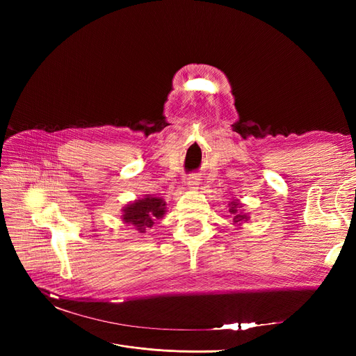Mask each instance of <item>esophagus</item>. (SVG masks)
Returning a JSON list of instances; mask_svg holds the SVG:
<instances>
[{
  "instance_id": "1",
  "label": "esophagus",
  "mask_w": 356,
  "mask_h": 356,
  "mask_svg": "<svg viewBox=\"0 0 356 356\" xmlns=\"http://www.w3.org/2000/svg\"><path fill=\"white\" fill-rule=\"evenodd\" d=\"M199 184H200V178L197 175H191L188 179H187V187L190 190H196L199 188Z\"/></svg>"
}]
</instances>
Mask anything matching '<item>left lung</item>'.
Listing matches in <instances>:
<instances>
[{"mask_svg":"<svg viewBox=\"0 0 356 356\" xmlns=\"http://www.w3.org/2000/svg\"><path fill=\"white\" fill-rule=\"evenodd\" d=\"M242 207H241V203L236 200V202H232L230 203V209H229V212L233 215V224H236V225H241L242 224V221H248V215L246 213H243L242 212V209H241Z\"/></svg>","mask_w":356,"mask_h":356,"instance_id":"left-lung-1","label":"left lung"}]
</instances>
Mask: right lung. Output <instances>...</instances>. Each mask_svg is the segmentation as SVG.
I'll use <instances>...</instances> for the list:
<instances>
[{"label":"right lung","instance_id":"1","mask_svg":"<svg viewBox=\"0 0 356 356\" xmlns=\"http://www.w3.org/2000/svg\"><path fill=\"white\" fill-rule=\"evenodd\" d=\"M166 212V203L161 197L145 196L123 208L122 218L126 224H132L134 229L139 233H145L153 227L156 220L163 218Z\"/></svg>","mask_w":356,"mask_h":356}]
</instances>
